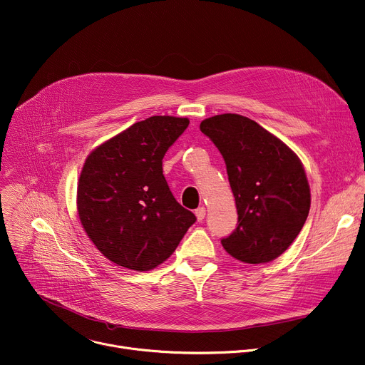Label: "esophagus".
<instances>
[{
    "label": "esophagus",
    "mask_w": 365,
    "mask_h": 365,
    "mask_svg": "<svg viewBox=\"0 0 365 365\" xmlns=\"http://www.w3.org/2000/svg\"><path fill=\"white\" fill-rule=\"evenodd\" d=\"M205 214H207L205 207H200V208H196V210H195V215H196L197 221H202V220L205 218Z\"/></svg>",
    "instance_id": "esophagus-1"
}]
</instances>
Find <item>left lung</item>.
I'll list each match as a JSON object with an SVG mask.
<instances>
[{"mask_svg":"<svg viewBox=\"0 0 365 365\" xmlns=\"http://www.w3.org/2000/svg\"><path fill=\"white\" fill-rule=\"evenodd\" d=\"M201 130L224 157L239 225L221 240L243 263H268L300 235L312 195L304 165L278 137L257 122L222 113L201 122Z\"/></svg>","mask_w":365,"mask_h":365,"instance_id":"1","label":"left lung"}]
</instances>
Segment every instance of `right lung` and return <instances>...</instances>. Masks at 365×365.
<instances>
[{
  "mask_svg": "<svg viewBox=\"0 0 365 365\" xmlns=\"http://www.w3.org/2000/svg\"><path fill=\"white\" fill-rule=\"evenodd\" d=\"M187 125V118L151 116L97 145L83 164L80 222L93 245L119 267L154 269L196 220L163 176V157Z\"/></svg>",
  "mask_w": 365,
  "mask_h": 365,
  "instance_id": "add662e5",
  "label": "right lung"
}]
</instances>
